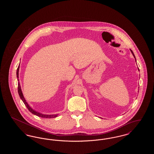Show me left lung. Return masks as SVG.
<instances>
[{
	"mask_svg": "<svg viewBox=\"0 0 154 154\" xmlns=\"http://www.w3.org/2000/svg\"><path fill=\"white\" fill-rule=\"evenodd\" d=\"M131 50V52H132V55H133V57H134V58H135V60H136V58H135V56H134V54H133V51H132V50ZM138 70H139V69L138 68ZM139 92V91H138Z\"/></svg>",
	"mask_w": 154,
	"mask_h": 154,
	"instance_id": "left-lung-1",
	"label": "left lung"
}]
</instances>
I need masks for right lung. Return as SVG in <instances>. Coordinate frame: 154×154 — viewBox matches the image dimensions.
Here are the masks:
<instances>
[{
  "label": "right lung",
  "instance_id": "1",
  "mask_svg": "<svg viewBox=\"0 0 154 154\" xmlns=\"http://www.w3.org/2000/svg\"><path fill=\"white\" fill-rule=\"evenodd\" d=\"M19 69H20V65L18 66V68H17V80H18V94L20 95L21 99L22 100V102L25 104V105L28 108V109L29 110L30 112H32V114H33L34 115L37 116L38 117H40L45 118H52L57 117L58 116V114H51V115L43 114H42L39 112H37L36 110H33L28 104V103L26 101L24 96L23 95V94H22V90H21L20 83V80H19Z\"/></svg>",
  "mask_w": 154,
  "mask_h": 154
}]
</instances>
